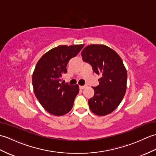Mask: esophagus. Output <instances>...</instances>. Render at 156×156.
Returning a JSON list of instances; mask_svg holds the SVG:
<instances>
[{"instance_id": "esophagus-1", "label": "esophagus", "mask_w": 156, "mask_h": 156, "mask_svg": "<svg viewBox=\"0 0 156 156\" xmlns=\"http://www.w3.org/2000/svg\"><path fill=\"white\" fill-rule=\"evenodd\" d=\"M87 85H84V86H80V89H84L85 88H87Z\"/></svg>"}]
</instances>
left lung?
Masks as SVG:
<instances>
[{"label":"left lung","instance_id":"obj_1","mask_svg":"<svg viewBox=\"0 0 156 156\" xmlns=\"http://www.w3.org/2000/svg\"><path fill=\"white\" fill-rule=\"evenodd\" d=\"M81 54L82 60L101 76L99 84L92 87L94 95L88 100L89 107L99 116L110 114L121 103L127 88V73L123 62L117 52L104 45H88Z\"/></svg>","mask_w":156,"mask_h":156}]
</instances>
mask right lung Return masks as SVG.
<instances>
[{
    "label": "right lung",
    "mask_w": 156,
    "mask_h": 156,
    "mask_svg": "<svg viewBox=\"0 0 156 156\" xmlns=\"http://www.w3.org/2000/svg\"><path fill=\"white\" fill-rule=\"evenodd\" d=\"M84 45H59L42 56L35 66L32 84L36 97L43 107L55 116L64 115L71 110L79 92L78 85L62 82L67 73L68 62L78 54Z\"/></svg>",
    "instance_id": "obj_1"
}]
</instances>
